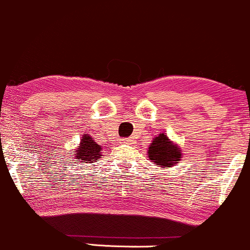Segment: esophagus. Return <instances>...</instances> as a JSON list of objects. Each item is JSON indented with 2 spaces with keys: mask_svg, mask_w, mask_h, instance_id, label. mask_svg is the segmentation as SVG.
<instances>
[{
  "mask_svg": "<svg viewBox=\"0 0 250 250\" xmlns=\"http://www.w3.org/2000/svg\"><path fill=\"white\" fill-rule=\"evenodd\" d=\"M131 142H132L131 138H123L122 140V143H125V145H127V143H131Z\"/></svg>",
  "mask_w": 250,
  "mask_h": 250,
  "instance_id": "esophagus-1",
  "label": "esophagus"
}]
</instances>
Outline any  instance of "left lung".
Returning a JSON list of instances; mask_svg holds the SVG:
<instances>
[{"label": "left lung", "mask_w": 250, "mask_h": 250, "mask_svg": "<svg viewBox=\"0 0 250 250\" xmlns=\"http://www.w3.org/2000/svg\"><path fill=\"white\" fill-rule=\"evenodd\" d=\"M147 157L153 164L162 167H171L181 160L182 152L180 146L163 132L153 138L148 148Z\"/></svg>", "instance_id": "left-lung-1"}]
</instances>
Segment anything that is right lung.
Returning <instances> with one entry per match:
<instances>
[{"label":"right lung","instance_id":"add662e5","mask_svg":"<svg viewBox=\"0 0 250 250\" xmlns=\"http://www.w3.org/2000/svg\"><path fill=\"white\" fill-rule=\"evenodd\" d=\"M101 150H102V147L97 145L90 135L85 133L81 137L79 147L74 150L75 152L74 157L78 159V162L81 163H95L102 157Z\"/></svg>","mask_w":250,"mask_h":250}]
</instances>
